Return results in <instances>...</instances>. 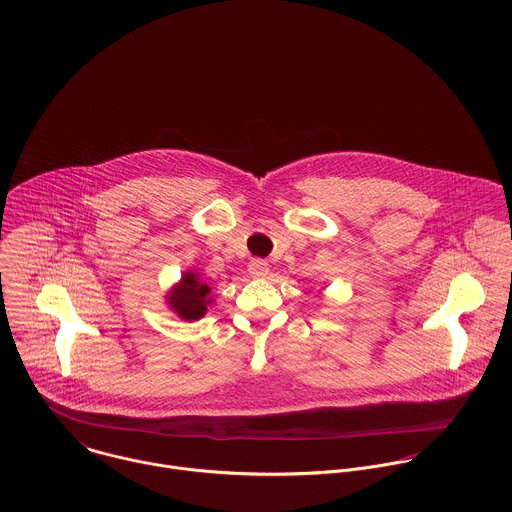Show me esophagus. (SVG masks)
<instances>
[{"label":"esophagus","instance_id":"34e87169","mask_svg":"<svg viewBox=\"0 0 512 512\" xmlns=\"http://www.w3.org/2000/svg\"><path fill=\"white\" fill-rule=\"evenodd\" d=\"M248 272L252 278H266L270 274V264L260 260V258H254L250 264H248Z\"/></svg>","mask_w":512,"mask_h":512}]
</instances>
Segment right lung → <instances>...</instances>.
Returning <instances> with one entry per match:
<instances>
[{"label":"right lung","mask_w":512,"mask_h":512,"mask_svg":"<svg viewBox=\"0 0 512 512\" xmlns=\"http://www.w3.org/2000/svg\"><path fill=\"white\" fill-rule=\"evenodd\" d=\"M211 288L195 272H185L181 282L167 295V305L185 321H197L207 313Z\"/></svg>","instance_id":"1"}]
</instances>
